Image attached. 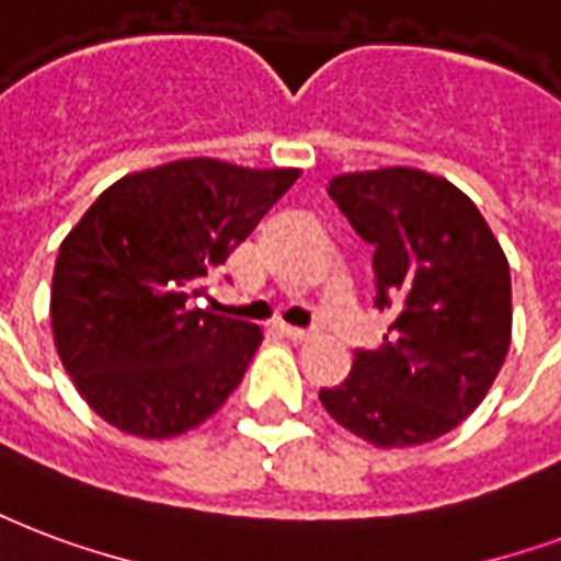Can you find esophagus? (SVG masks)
<instances>
[{"instance_id": "esophagus-1", "label": "esophagus", "mask_w": 561, "mask_h": 561, "mask_svg": "<svg viewBox=\"0 0 561 561\" xmlns=\"http://www.w3.org/2000/svg\"><path fill=\"white\" fill-rule=\"evenodd\" d=\"M279 332L285 337H290L294 344H309V341H314V332H309V329H297V327H279Z\"/></svg>"}]
</instances>
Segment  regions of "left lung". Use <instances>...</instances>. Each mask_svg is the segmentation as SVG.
<instances>
[{
    "mask_svg": "<svg viewBox=\"0 0 561 561\" xmlns=\"http://www.w3.org/2000/svg\"><path fill=\"white\" fill-rule=\"evenodd\" d=\"M329 196L374 243L379 350L320 403L374 447H414L468 417L497 379L512 344V276L497 238L468 194L414 167L344 173Z\"/></svg>",
    "mask_w": 561,
    "mask_h": 561,
    "instance_id": "8db88e82",
    "label": "left lung"
}]
</instances>
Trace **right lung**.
Here are the masks:
<instances>
[{
  "label": "right lung",
  "instance_id": "1",
  "mask_svg": "<svg viewBox=\"0 0 561 561\" xmlns=\"http://www.w3.org/2000/svg\"><path fill=\"white\" fill-rule=\"evenodd\" d=\"M299 179L182 158L117 179L61 241L53 335L102 421L135 438H176L241 385L262 329L194 309L203 279Z\"/></svg>",
  "mask_w": 561,
  "mask_h": 561
}]
</instances>
